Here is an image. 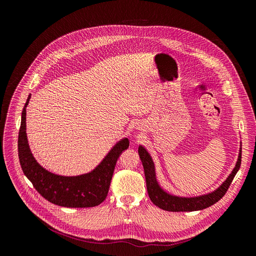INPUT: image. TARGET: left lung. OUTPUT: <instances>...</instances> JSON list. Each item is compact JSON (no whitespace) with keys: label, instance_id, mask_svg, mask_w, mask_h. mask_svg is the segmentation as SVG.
I'll return each instance as SVG.
<instances>
[{"label":"left lung","instance_id":"left-lung-1","mask_svg":"<svg viewBox=\"0 0 256 256\" xmlns=\"http://www.w3.org/2000/svg\"><path fill=\"white\" fill-rule=\"evenodd\" d=\"M138 156L141 158L142 164L144 168L146 188L150 200L159 208L168 212L202 210V209H205L216 204L219 200H221L224 196V194H226V191L228 190L232 182H233L236 173L238 172L240 164H242V150H240L237 164L233 170V172L230 174L228 180L216 191L209 193V194L196 198H180L168 194V193L164 192L160 188V186L158 184L156 180V174H154V166L152 157L143 146H138Z\"/></svg>","mask_w":256,"mask_h":256}]
</instances>
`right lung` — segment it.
<instances>
[{
    "instance_id": "right-lung-1",
    "label": "right lung",
    "mask_w": 256,
    "mask_h": 256,
    "mask_svg": "<svg viewBox=\"0 0 256 256\" xmlns=\"http://www.w3.org/2000/svg\"><path fill=\"white\" fill-rule=\"evenodd\" d=\"M28 97L21 115L18 136V154L23 173L33 184L34 188L50 203L63 207H94L102 203L109 192L116 161L122 150L128 148L127 138L116 143L100 164L88 174L80 176H60L44 170L33 157L26 138Z\"/></svg>"
}]
</instances>
